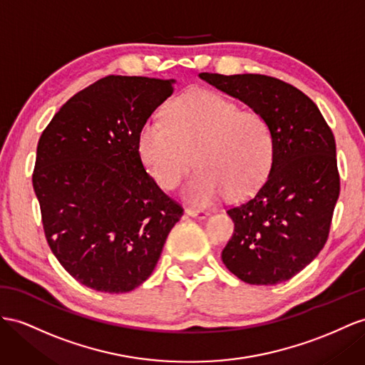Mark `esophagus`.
Wrapping results in <instances>:
<instances>
[{
	"label": "esophagus",
	"instance_id": "esophagus-1",
	"mask_svg": "<svg viewBox=\"0 0 365 365\" xmlns=\"http://www.w3.org/2000/svg\"><path fill=\"white\" fill-rule=\"evenodd\" d=\"M186 214L191 217L195 219H207L210 216V211H205V210H197V208H188L186 210Z\"/></svg>",
	"mask_w": 365,
	"mask_h": 365
}]
</instances>
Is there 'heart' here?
<instances>
[{"instance_id":"1","label":"heart","mask_w":365,"mask_h":365,"mask_svg":"<svg viewBox=\"0 0 365 365\" xmlns=\"http://www.w3.org/2000/svg\"><path fill=\"white\" fill-rule=\"evenodd\" d=\"M140 158L163 190H173L191 168L183 195L207 207L231 192L242 199L259 188L274 160V133L268 118L240 109L222 93L194 89L175 98L166 118H148L138 130Z\"/></svg>"}]
</instances>
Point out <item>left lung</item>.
Wrapping results in <instances>:
<instances>
[{"label":"left lung","instance_id":"left-lung-1","mask_svg":"<svg viewBox=\"0 0 365 365\" xmlns=\"http://www.w3.org/2000/svg\"><path fill=\"white\" fill-rule=\"evenodd\" d=\"M199 77L264 114L274 133L267 180L250 200L227 211L235 232L222 251L223 264L251 285L285 282L319 255L329 237L339 197L331 129L304 92L277 78Z\"/></svg>","mask_w":365,"mask_h":365}]
</instances>
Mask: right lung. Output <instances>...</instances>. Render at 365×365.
I'll return each instance as SVG.
<instances>
[{"label": "right lung", "mask_w": 365, "mask_h": 365, "mask_svg": "<svg viewBox=\"0 0 365 365\" xmlns=\"http://www.w3.org/2000/svg\"><path fill=\"white\" fill-rule=\"evenodd\" d=\"M175 80L109 76L68 100L43 130L32 175L55 257L80 284L126 293L151 276L183 216L138 154V130Z\"/></svg>", "instance_id": "right-lung-1"}]
</instances>
